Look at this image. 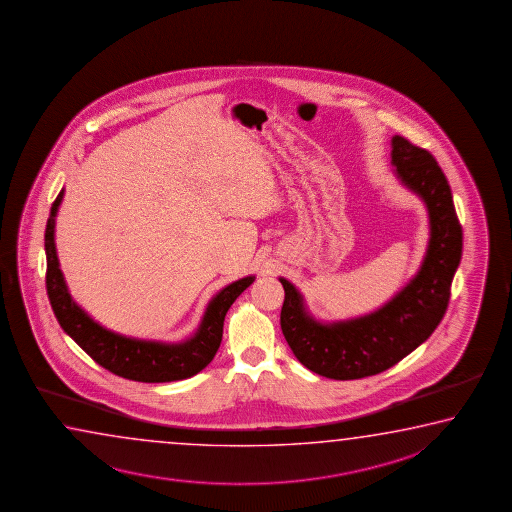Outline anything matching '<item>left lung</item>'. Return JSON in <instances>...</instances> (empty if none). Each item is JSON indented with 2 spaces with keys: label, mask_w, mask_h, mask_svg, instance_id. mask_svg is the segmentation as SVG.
Masks as SVG:
<instances>
[{
  "label": "left lung",
  "mask_w": 512,
  "mask_h": 512,
  "mask_svg": "<svg viewBox=\"0 0 512 512\" xmlns=\"http://www.w3.org/2000/svg\"><path fill=\"white\" fill-rule=\"evenodd\" d=\"M392 165L399 182L425 202L430 240L416 276L374 312L321 322L288 279L281 330L295 358L331 380H358L382 373L421 346L442 321L453 276L462 258V227L450 184L435 157L403 136L392 138Z\"/></svg>",
  "instance_id": "8db88e82"
}]
</instances>
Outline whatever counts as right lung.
Instances as JSON below:
<instances>
[{"label":"right lung","mask_w":512,"mask_h":512,"mask_svg":"<svg viewBox=\"0 0 512 512\" xmlns=\"http://www.w3.org/2000/svg\"><path fill=\"white\" fill-rule=\"evenodd\" d=\"M64 190L53 202L44 233L46 251V292L53 313L78 346L107 371L127 380L145 383H165L186 380L200 373L217 355L224 333V319L236 297L254 283V276L238 279L222 288L206 306L199 328L181 342H161L125 337L107 330L93 321L73 297L62 276L55 249V217L61 206Z\"/></svg>","instance_id":"add662e5"}]
</instances>
